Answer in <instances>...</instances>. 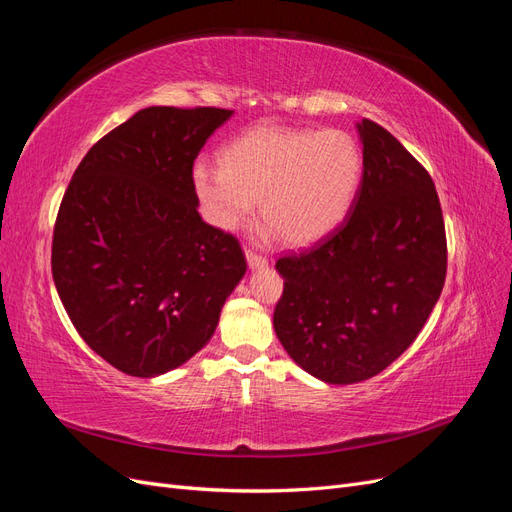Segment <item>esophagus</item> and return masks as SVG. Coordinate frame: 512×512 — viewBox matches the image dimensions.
<instances>
[{
	"label": "esophagus",
	"mask_w": 512,
	"mask_h": 512,
	"mask_svg": "<svg viewBox=\"0 0 512 512\" xmlns=\"http://www.w3.org/2000/svg\"><path fill=\"white\" fill-rule=\"evenodd\" d=\"M245 258H247V265H250V269H262V267H267V258L256 254V252H252V250L245 252Z\"/></svg>",
	"instance_id": "esophagus-1"
}]
</instances>
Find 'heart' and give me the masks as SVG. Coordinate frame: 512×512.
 <instances>
[{
    "label": "heart",
    "instance_id": "b5f03b06",
    "mask_svg": "<svg viewBox=\"0 0 512 512\" xmlns=\"http://www.w3.org/2000/svg\"><path fill=\"white\" fill-rule=\"evenodd\" d=\"M220 160L194 168L205 218L235 230L258 200L262 224L292 247L312 245L342 224L363 175L361 149L342 130L258 126L226 145Z\"/></svg>",
    "mask_w": 512,
    "mask_h": 512
}]
</instances>
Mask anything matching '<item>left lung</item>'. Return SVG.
Here are the masks:
<instances>
[{"label": "left lung", "instance_id": "8db88e82", "mask_svg": "<svg viewBox=\"0 0 512 512\" xmlns=\"http://www.w3.org/2000/svg\"><path fill=\"white\" fill-rule=\"evenodd\" d=\"M363 177L348 218L301 254L275 262L273 312L290 359L327 384L380 374L421 333L446 277L440 198L427 170L363 119Z\"/></svg>", "mask_w": 512, "mask_h": 512}]
</instances>
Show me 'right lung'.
<instances>
[{
  "label": "right lung",
  "instance_id": "right-lung-1",
  "mask_svg": "<svg viewBox=\"0 0 512 512\" xmlns=\"http://www.w3.org/2000/svg\"><path fill=\"white\" fill-rule=\"evenodd\" d=\"M232 111L149 106L87 151L59 205L53 280L106 363L162 376L203 348L245 275L239 241L203 222L192 168Z\"/></svg>",
  "mask_w": 512,
  "mask_h": 512
}]
</instances>
